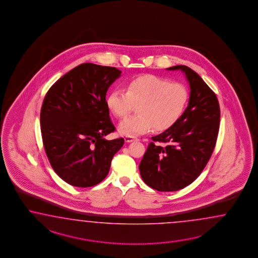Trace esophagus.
Masks as SVG:
<instances>
[{"label": "esophagus", "mask_w": 258, "mask_h": 258, "mask_svg": "<svg viewBox=\"0 0 258 258\" xmlns=\"http://www.w3.org/2000/svg\"><path fill=\"white\" fill-rule=\"evenodd\" d=\"M124 139H125V143H132L133 141L138 140L136 137H134V136H125Z\"/></svg>", "instance_id": "esophagus-1"}]
</instances>
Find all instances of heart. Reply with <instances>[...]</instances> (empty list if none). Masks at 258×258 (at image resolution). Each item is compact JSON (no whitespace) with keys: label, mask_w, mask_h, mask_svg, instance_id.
<instances>
[{"label":"heart","mask_w":258,"mask_h":258,"mask_svg":"<svg viewBox=\"0 0 258 258\" xmlns=\"http://www.w3.org/2000/svg\"><path fill=\"white\" fill-rule=\"evenodd\" d=\"M186 85L153 74L134 77L125 82V90L109 92L106 104L118 118H125L137 104L138 113L119 125L123 135H139L155 131L162 132L174 125L188 103Z\"/></svg>","instance_id":"heart-1"}]
</instances>
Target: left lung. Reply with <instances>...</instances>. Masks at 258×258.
<instances>
[{
    "instance_id": "8db88e82",
    "label": "left lung",
    "mask_w": 258,
    "mask_h": 258,
    "mask_svg": "<svg viewBox=\"0 0 258 258\" xmlns=\"http://www.w3.org/2000/svg\"><path fill=\"white\" fill-rule=\"evenodd\" d=\"M167 70L185 73L190 94L183 114L152 137L140 163L143 180L159 191L181 189L200 175L216 146L221 117L215 93L195 71L182 64Z\"/></svg>"
}]
</instances>
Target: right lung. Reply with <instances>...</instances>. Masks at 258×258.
<instances>
[{"label": "right lung", "instance_id": "obj_1", "mask_svg": "<svg viewBox=\"0 0 258 258\" xmlns=\"http://www.w3.org/2000/svg\"><path fill=\"white\" fill-rule=\"evenodd\" d=\"M121 75L111 67L84 63L61 77L47 92L40 112L45 152L56 174L70 185L102 181L124 139H104L115 127L106 104L108 88Z\"/></svg>", "mask_w": 258, "mask_h": 258}]
</instances>
